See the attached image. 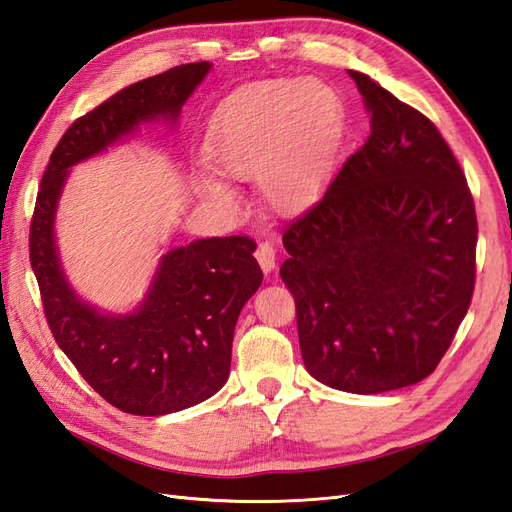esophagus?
<instances>
[{
  "mask_svg": "<svg viewBox=\"0 0 512 512\" xmlns=\"http://www.w3.org/2000/svg\"><path fill=\"white\" fill-rule=\"evenodd\" d=\"M256 260H258V265H260L262 271L271 273L275 269V262H277L275 247L269 241L258 243V247H256Z\"/></svg>",
  "mask_w": 512,
  "mask_h": 512,
  "instance_id": "esophagus-1",
  "label": "esophagus"
}]
</instances>
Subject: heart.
Returning a JSON list of instances; mask_svg holds the SVG:
<instances>
[{"label":"heart","mask_w":512,"mask_h":512,"mask_svg":"<svg viewBox=\"0 0 512 512\" xmlns=\"http://www.w3.org/2000/svg\"><path fill=\"white\" fill-rule=\"evenodd\" d=\"M339 130L337 94L320 81L280 79L243 87L213 117L209 158L230 179H258L277 211H297L316 196L331 166ZM205 198L232 207L230 185L196 179Z\"/></svg>","instance_id":"1"}]
</instances>
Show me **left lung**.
I'll return each instance as SVG.
<instances>
[{
  "label": "left lung",
  "instance_id": "1",
  "mask_svg": "<svg viewBox=\"0 0 512 512\" xmlns=\"http://www.w3.org/2000/svg\"><path fill=\"white\" fill-rule=\"evenodd\" d=\"M369 138L284 232L305 369L337 391L421 382L451 346L474 290L476 213L433 123L348 70Z\"/></svg>",
  "mask_w": 512,
  "mask_h": 512
}]
</instances>
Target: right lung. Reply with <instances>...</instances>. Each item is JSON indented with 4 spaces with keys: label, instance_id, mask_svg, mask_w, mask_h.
Returning a JSON list of instances; mask_svg holds the SVG:
<instances>
[{
    "label": "right lung",
    "instance_id": "obj_1",
    "mask_svg": "<svg viewBox=\"0 0 512 512\" xmlns=\"http://www.w3.org/2000/svg\"><path fill=\"white\" fill-rule=\"evenodd\" d=\"M209 70L211 61L177 66L76 119L53 151L36 200L29 260L55 342L108 404L136 416L192 408L226 384L239 314L262 284L256 243L211 237L173 247L160 256L145 297L128 312H108L68 280L57 209L76 164L130 141L143 126L175 128Z\"/></svg>",
    "mask_w": 512,
    "mask_h": 512
}]
</instances>
